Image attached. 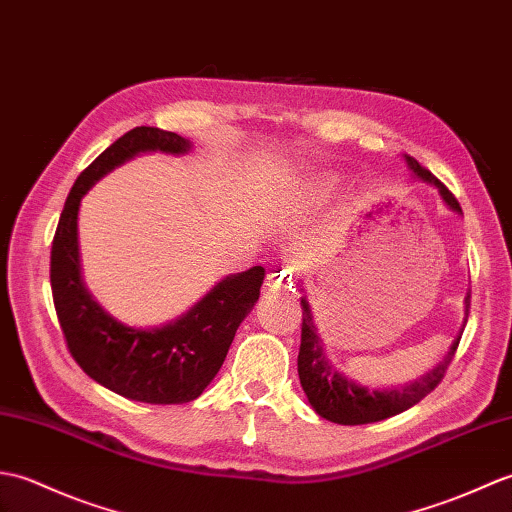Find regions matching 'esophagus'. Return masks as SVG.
Segmentation results:
<instances>
[{"mask_svg":"<svg viewBox=\"0 0 512 512\" xmlns=\"http://www.w3.org/2000/svg\"><path fill=\"white\" fill-rule=\"evenodd\" d=\"M267 293H289L295 291L293 289V278H291V271L289 269H282V271H274V274H269L267 278V285H265Z\"/></svg>","mask_w":512,"mask_h":512,"instance_id":"1","label":"esophagus"}]
</instances>
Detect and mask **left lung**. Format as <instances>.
<instances>
[{"label":"left lung","mask_w":512,"mask_h":512,"mask_svg":"<svg viewBox=\"0 0 512 512\" xmlns=\"http://www.w3.org/2000/svg\"><path fill=\"white\" fill-rule=\"evenodd\" d=\"M405 162L410 166L416 179L425 181V184L436 186L442 201L453 212H462L458 199L451 195L447 186L438 181L434 175L429 173L427 168L420 166L414 157L405 155ZM302 342H300V355H298V374L302 390L309 399L313 410L322 418L331 420L337 425H366V423H377V420L390 418L410 410L412 405L423 401L429 392L436 390V385L445 377L449 363L456 355L460 335L453 339V344L447 352V357L442 359L434 370H429L425 377L416 379L414 383H405L401 388H388V390H370L366 385H359L346 374L339 372L331 361H328L322 337L317 335V328L313 324L311 306L302 298ZM467 306V317L471 309V291L464 300Z\"/></svg>","instance_id":"8db88e82"}]
</instances>
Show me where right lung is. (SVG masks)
Listing matches in <instances>:
<instances>
[{"label": "right lung", "mask_w": 512, "mask_h": 512, "mask_svg": "<svg viewBox=\"0 0 512 512\" xmlns=\"http://www.w3.org/2000/svg\"><path fill=\"white\" fill-rule=\"evenodd\" d=\"M146 151L181 155L190 151V140L173 131L135 127L78 175L56 225L50 282L67 348L85 374L124 399L175 405L195 401L217 377L236 328L258 300L265 269L223 278L188 313L160 328H133L102 309L81 276L78 208L100 177Z\"/></svg>", "instance_id": "obj_1"}]
</instances>
